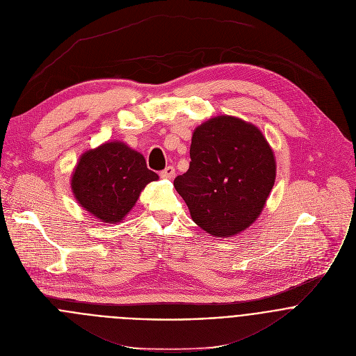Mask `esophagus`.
Returning a JSON list of instances; mask_svg holds the SVG:
<instances>
[{"label": "esophagus", "instance_id": "34e87169", "mask_svg": "<svg viewBox=\"0 0 356 356\" xmlns=\"http://www.w3.org/2000/svg\"><path fill=\"white\" fill-rule=\"evenodd\" d=\"M174 175H175V168H174L172 165L165 167V168L160 172V177L164 178V179H171Z\"/></svg>", "mask_w": 356, "mask_h": 356}]
</instances>
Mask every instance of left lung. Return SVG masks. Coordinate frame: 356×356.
<instances>
[{
	"mask_svg": "<svg viewBox=\"0 0 356 356\" xmlns=\"http://www.w3.org/2000/svg\"><path fill=\"white\" fill-rule=\"evenodd\" d=\"M189 170L174 179L192 220L215 237L255 222L275 182L273 153L259 129L233 116L202 123L192 136Z\"/></svg>",
	"mask_w": 356,
	"mask_h": 356,
	"instance_id": "1",
	"label": "left lung"
}]
</instances>
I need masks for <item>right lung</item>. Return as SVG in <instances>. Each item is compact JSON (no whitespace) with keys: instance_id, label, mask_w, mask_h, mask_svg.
I'll return each mask as SVG.
<instances>
[{"instance_id":"right-lung-1","label":"right lung","mask_w":356,"mask_h":356,"mask_svg":"<svg viewBox=\"0 0 356 356\" xmlns=\"http://www.w3.org/2000/svg\"><path fill=\"white\" fill-rule=\"evenodd\" d=\"M145 157L120 141L84 153L71 178L79 203L105 223L120 222L134 206L141 189L157 181Z\"/></svg>"}]
</instances>
